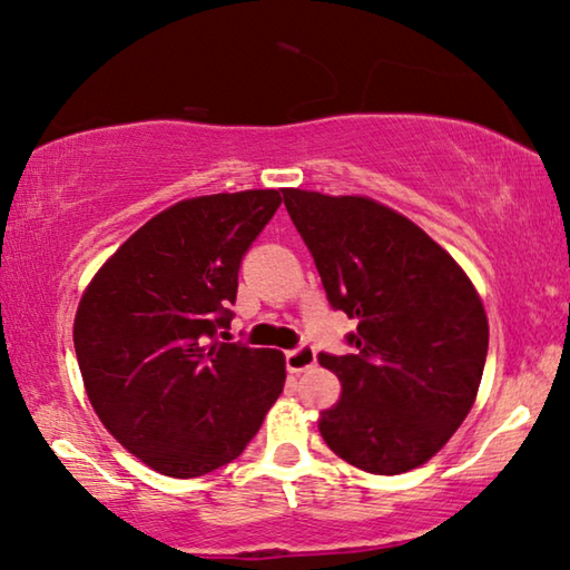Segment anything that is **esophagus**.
Masks as SVG:
<instances>
[{
	"instance_id": "obj_1",
	"label": "esophagus",
	"mask_w": 570,
	"mask_h": 570,
	"mask_svg": "<svg viewBox=\"0 0 570 570\" xmlns=\"http://www.w3.org/2000/svg\"><path fill=\"white\" fill-rule=\"evenodd\" d=\"M315 361H317L315 347L307 345V343L297 345V347H293V351L285 353V365H287V371H291V373L311 371V367L315 365Z\"/></svg>"
}]
</instances>
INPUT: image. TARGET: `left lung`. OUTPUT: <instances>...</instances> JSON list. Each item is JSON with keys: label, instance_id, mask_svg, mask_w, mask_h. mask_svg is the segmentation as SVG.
Listing matches in <instances>:
<instances>
[{"label": "left lung", "instance_id": "left-lung-1", "mask_svg": "<svg viewBox=\"0 0 570 570\" xmlns=\"http://www.w3.org/2000/svg\"><path fill=\"white\" fill-rule=\"evenodd\" d=\"M283 197L327 303L357 321L345 335L353 353L317 355L343 385L323 411V441L361 471H413L473 407L488 355L481 297L455 259L391 207L305 189Z\"/></svg>", "mask_w": 570, "mask_h": 570}]
</instances>
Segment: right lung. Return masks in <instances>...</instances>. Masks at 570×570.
<instances>
[{"label": "right lung", "mask_w": 570, "mask_h": 570, "mask_svg": "<svg viewBox=\"0 0 570 570\" xmlns=\"http://www.w3.org/2000/svg\"><path fill=\"white\" fill-rule=\"evenodd\" d=\"M279 203V189L177 203L139 227L79 301L75 353L89 403L157 473L197 478L235 461L283 393V353L217 343L243 255Z\"/></svg>", "instance_id": "right-lung-1"}]
</instances>
